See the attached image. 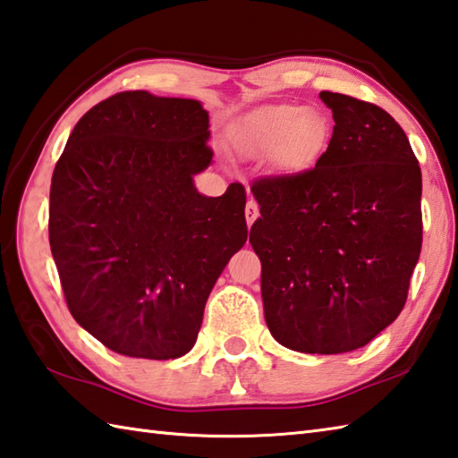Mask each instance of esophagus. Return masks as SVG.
Masks as SVG:
<instances>
[{
  "mask_svg": "<svg viewBox=\"0 0 458 458\" xmlns=\"http://www.w3.org/2000/svg\"><path fill=\"white\" fill-rule=\"evenodd\" d=\"M259 217V205L255 199H249L245 205V219H247V225L250 227L255 223V219Z\"/></svg>",
  "mask_w": 458,
  "mask_h": 458,
  "instance_id": "1",
  "label": "esophagus"
}]
</instances>
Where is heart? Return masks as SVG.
<instances>
[{
  "label": "heart",
  "instance_id": "obj_1",
  "mask_svg": "<svg viewBox=\"0 0 458 458\" xmlns=\"http://www.w3.org/2000/svg\"><path fill=\"white\" fill-rule=\"evenodd\" d=\"M235 150L253 160L268 157L273 170L301 175L314 167L330 142V123L320 110L267 105L250 110L231 130Z\"/></svg>",
  "mask_w": 458,
  "mask_h": 458
}]
</instances>
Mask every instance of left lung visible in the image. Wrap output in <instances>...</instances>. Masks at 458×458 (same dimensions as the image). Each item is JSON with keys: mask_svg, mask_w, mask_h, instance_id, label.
Returning a JSON list of instances; mask_svg holds the SVG:
<instances>
[{"mask_svg": "<svg viewBox=\"0 0 458 458\" xmlns=\"http://www.w3.org/2000/svg\"><path fill=\"white\" fill-rule=\"evenodd\" d=\"M334 132L301 175L250 185V245L273 338L302 353L363 348L403 310L421 253V167L394 118L322 90Z\"/></svg>", "mask_w": 458, "mask_h": 458, "instance_id": "1", "label": "left lung"}]
</instances>
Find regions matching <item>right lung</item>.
<instances>
[{"instance_id":"1","label":"right lung","mask_w":458,"mask_h":458,"mask_svg":"<svg viewBox=\"0 0 458 458\" xmlns=\"http://www.w3.org/2000/svg\"><path fill=\"white\" fill-rule=\"evenodd\" d=\"M209 134L199 100L126 90L79 120L55 165L49 242L63 293L112 352L185 356L245 245V188L208 198L193 183L211 164Z\"/></svg>"}]
</instances>
